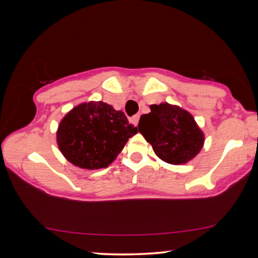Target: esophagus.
<instances>
[{
    "label": "esophagus",
    "instance_id": "34e87169",
    "mask_svg": "<svg viewBox=\"0 0 258 258\" xmlns=\"http://www.w3.org/2000/svg\"><path fill=\"white\" fill-rule=\"evenodd\" d=\"M139 119H140V115H134L132 118H131V123H133L135 126L139 124Z\"/></svg>",
    "mask_w": 258,
    "mask_h": 258
}]
</instances>
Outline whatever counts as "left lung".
<instances>
[{"mask_svg":"<svg viewBox=\"0 0 258 258\" xmlns=\"http://www.w3.org/2000/svg\"><path fill=\"white\" fill-rule=\"evenodd\" d=\"M150 110L138 127L161 160L180 165L199 154L205 137L190 112L167 102L151 104Z\"/></svg>","mask_w":258,"mask_h":258,"instance_id":"left-lung-1","label":"left lung"}]
</instances>
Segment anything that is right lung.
<instances>
[{
  "mask_svg": "<svg viewBox=\"0 0 258 258\" xmlns=\"http://www.w3.org/2000/svg\"><path fill=\"white\" fill-rule=\"evenodd\" d=\"M138 127L125 113L102 101L73 108L56 131V142L68 161L85 169L108 167L123 150Z\"/></svg>",
  "mask_w": 258,
  "mask_h": 258,
  "instance_id": "obj_1",
  "label": "right lung"
}]
</instances>
